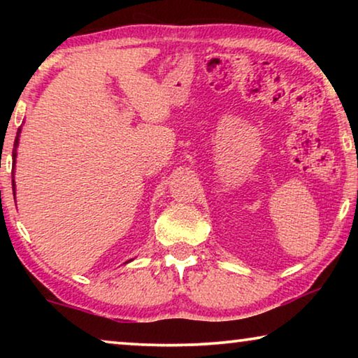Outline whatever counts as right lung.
I'll return each instance as SVG.
<instances>
[{"label": "right lung", "mask_w": 358, "mask_h": 358, "mask_svg": "<svg viewBox=\"0 0 358 358\" xmlns=\"http://www.w3.org/2000/svg\"><path fill=\"white\" fill-rule=\"evenodd\" d=\"M19 134H21V129L17 130V136H16V140H14V150H13L14 163H16V148H17V143H19ZM13 190H14V179H13ZM14 194H16V192H14Z\"/></svg>", "instance_id": "add662e5"}]
</instances>
